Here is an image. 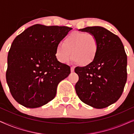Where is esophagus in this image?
I'll use <instances>...</instances> for the list:
<instances>
[{"label": "esophagus", "mask_w": 134, "mask_h": 134, "mask_svg": "<svg viewBox=\"0 0 134 134\" xmlns=\"http://www.w3.org/2000/svg\"><path fill=\"white\" fill-rule=\"evenodd\" d=\"M74 71V66H71V72H72Z\"/></svg>", "instance_id": "1"}]
</instances>
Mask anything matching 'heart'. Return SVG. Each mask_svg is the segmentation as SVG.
<instances>
[{
    "label": "heart",
    "mask_w": 134,
    "mask_h": 134,
    "mask_svg": "<svg viewBox=\"0 0 134 134\" xmlns=\"http://www.w3.org/2000/svg\"><path fill=\"white\" fill-rule=\"evenodd\" d=\"M99 44L96 36L90 32H73L57 46L55 57L58 62L66 63L71 58L80 65L90 64L96 57Z\"/></svg>",
    "instance_id": "heart-1"
}]
</instances>
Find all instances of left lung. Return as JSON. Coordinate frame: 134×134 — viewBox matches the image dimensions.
Listing matches in <instances>:
<instances>
[{"instance_id":"obj_1","label":"left lung","mask_w":134,"mask_h":134,"mask_svg":"<svg viewBox=\"0 0 134 134\" xmlns=\"http://www.w3.org/2000/svg\"><path fill=\"white\" fill-rule=\"evenodd\" d=\"M96 36L99 47L94 60L84 67H76L79 80L77 94L87 105L103 109L115 103L123 92L127 80V55L118 36L99 26L80 29Z\"/></svg>"}]
</instances>
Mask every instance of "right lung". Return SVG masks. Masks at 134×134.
<instances>
[{
    "instance_id": "1",
    "label": "right lung",
    "mask_w": 134,
    "mask_h": 134,
    "mask_svg": "<svg viewBox=\"0 0 134 134\" xmlns=\"http://www.w3.org/2000/svg\"><path fill=\"white\" fill-rule=\"evenodd\" d=\"M71 29L35 24L13 40L8 54L6 80L18 103L36 108L55 98L58 84L71 73L68 65L57 59L56 48Z\"/></svg>"
}]
</instances>
